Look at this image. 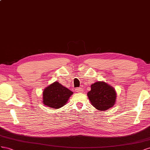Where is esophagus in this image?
<instances>
[{
  "label": "esophagus",
  "mask_w": 150,
  "mask_h": 150,
  "mask_svg": "<svg viewBox=\"0 0 150 150\" xmlns=\"http://www.w3.org/2000/svg\"><path fill=\"white\" fill-rule=\"evenodd\" d=\"M75 91L76 92H78V93H82V92H83V88H80V87L76 88H75Z\"/></svg>",
  "instance_id": "esophagus-1"
}]
</instances>
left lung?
Here are the masks:
<instances>
[{
  "mask_svg": "<svg viewBox=\"0 0 150 150\" xmlns=\"http://www.w3.org/2000/svg\"><path fill=\"white\" fill-rule=\"evenodd\" d=\"M87 96L92 105L99 110H106L115 104L116 92L115 89L104 82L91 85V90Z\"/></svg>",
  "mask_w": 150,
  "mask_h": 150,
  "instance_id": "obj_1",
  "label": "left lung"
}]
</instances>
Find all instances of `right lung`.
Masks as SVG:
<instances>
[{"mask_svg":"<svg viewBox=\"0 0 150 150\" xmlns=\"http://www.w3.org/2000/svg\"><path fill=\"white\" fill-rule=\"evenodd\" d=\"M73 94L70 90L55 82L45 88L42 93V102L45 105L53 109L61 108L65 105Z\"/></svg>","mask_w":150,"mask_h":150,"instance_id":"right-lung-1","label":"right lung"}]
</instances>
